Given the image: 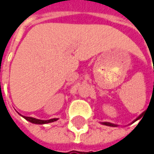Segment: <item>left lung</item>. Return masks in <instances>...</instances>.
Returning <instances> with one entry per match:
<instances>
[{
    "instance_id": "obj_1",
    "label": "left lung",
    "mask_w": 154,
    "mask_h": 154,
    "mask_svg": "<svg viewBox=\"0 0 154 154\" xmlns=\"http://www.w3.org/2000/svg\"><path fill=\"white\" fill-rule=\"evenodd\" d=\"M142 114H143V113H142V114H140L138 117H137L136 119H135V121H137V120H138L139 119H141L142 117ZM103 125H108V126H113V127H116V126H118V125H114V124H112V123H109V122H103L102 123Z\"/></svg>"
}]
</instances>
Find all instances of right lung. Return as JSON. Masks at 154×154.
Masks as SVG:
<instances>
[{
    "instance_id": "add662e5",
    "label": "right lung",
    "mask_w": 154,
    "mask_h": 154,
    "mask_svg": "<svg viewBox=\"0 0 154 154\" xmlns=\"http://www.w3.org/2000/svg\"><path fill=\"white\" fill-rule=\"evenodd\" d=\"M21 115V114H20ZM23 118H24L26 120L29 121L30 123H33V124H36V125H44V124H48V123L54 122V121H57L58 119H47V120H42V119H38L35 118H32V117H26V116H23L21 115Z\"/></svg>"
}]
</instances>
